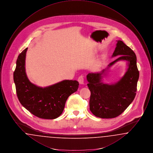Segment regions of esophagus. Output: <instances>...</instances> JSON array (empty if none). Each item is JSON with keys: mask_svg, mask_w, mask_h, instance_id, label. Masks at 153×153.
<instances>
[{"mask_svg": "<svg viewBox=\"0 0 153 153\" xmlns=\"http://www.w3.org/2000/svg\"><path fill=\"white\" fill-rule=\"evenodd\" d=\"M78 81L79 82L80 84L82 85L84 84V77L83 76H80V77L78 79Z\"/></svg>", "mask_w": 153, "mask_h": 153, "instance_id": "34e87169", "label": "esophagus"}]
</instances>
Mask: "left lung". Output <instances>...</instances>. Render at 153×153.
<instances>
[{"instance_id": "8db88e82", "label": "left lung", "mask_w": 153, "mask_h": 153, "mask_svg": "<svg viewBox=\"0 0 153 153\" xmlns=\"http://www.w3.org/2000/svg\"><path fill=\"white\" fill-rule=\"evenodd\" d=\"M121 56L111 62L107 69L97 73H88L87 84L91 91L89 107L92 113L100 118H114L123 113L134 100L137 89L139 73L135 53L122 41H117L112 57ZM119 60L128 61V68L117 83H104L102 77L109 68Z\"/></svg>"}]
</instances>
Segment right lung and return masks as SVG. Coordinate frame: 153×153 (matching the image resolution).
I'll return each instance as SVG.
<instances>
[{
	"mask_svg": "<svg viewBox=\"0 0 153 153\" xmlns=\"http://www.w3.org/2000/svg\"><path fill=\"white\" fill-rule=\"evenodd\" d=\"M27 48L18 56L14 72L16 92L22 105L34 115L45 119H54L62 113L68 97L78 89L76 80H65L46 87L31 83L25 69Z\"/></svg>",
	"mask_w": 153,
	"mask_h": 153,
	"instance_id": "right-lung-1",
	"label": "right lung"
}]
</instances>
